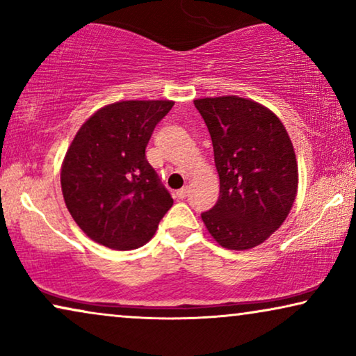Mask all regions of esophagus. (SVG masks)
I'll return each instance as SVG.
<instances>
[{
    "label": "esophagus",
    "mask_w": 356,
    "mask_h": 356,
    "mask_svg": "<svg viewBox=\"0 0 356 356\" xmlns=\"http://www.w3.org/2000/svg\"><path fill=\"white\" fill-rule=\"evenodd\" d=\"M188 194H189V188L184 186V188L179 189V191H177V197L178 199H186Z\"/></svg>",
    "instance_id": "obj_1"
}]
</instances>
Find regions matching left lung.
<instances>
[{
  "mask_svg": "<svg viewBox=\"0 0 356 356\" xmlns=\"http://www.w3.org/2000/svg\"><path fill=\"white\" fill-rule=\"evenodd\" d=\"M206 121L220 178V196L201 217L218 245L251 250L289 216L298 188V165L280 120L236 95L194 100Z\"/></svg>",
  "mask_w": 356,
  "mask_h": 356,
  "instance_id": "8db88e82",
  "label": "left lung"
}]
</instances>
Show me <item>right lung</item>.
Returning <instances> with one entry per match:
<instances>
[{
  "instance_id": "1",
  "label": "right lung",
  "mask_w": 356,
  "mask_h": 356,
  "mask_svg": "<svg viewBox=\"0 0 356 356\" xmlns=\"http://www.w3.org/2000/svg\"><path fill=\"white\" fill-rule=\"evenodd\" d=\"M170 100H128L90 116L67 149L61 168L66 207L81 230L100 245L128 251L154 236L173 206L147 162L145 147Z\"/></svg>"
}]
</instances>
